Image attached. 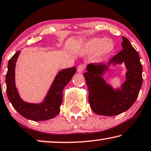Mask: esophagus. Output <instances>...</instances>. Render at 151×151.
<instances>
[{"label":"esophagus","instance_id":"1","mask_svg":"<svg viewBox=\"0 0 151 151\" xmlns=\"http://www.w3.org/2000/svg\"><path fill=\"white\" fill-rule=\"evenodd\" d=\"M85 64H80V65H78L77 66V68H76V70H77L78 73H82V72L83 71V70H84V69H85Z\"/></svg>","mask_w":151,"mask_h":151}]
</instances>
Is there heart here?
I'll return each instance as SVG.
<instances>
[{"instance_id":"heart-1","label":"heart","mask_w":151,"mask_h":151,"mask_svg":"<svg viewBox=\"0 0 151 151\" xmlns=\"http://www.w3.org/2000/svg\"><path fill=\"white\" fill-rule=\"evenodd\" d=\"M83 48L87 53L95 52L93 60L101 62L111 54L115 48L114 42L110 40L94 37L88 40L83 44Z\"/></svg>"}]
</instances>
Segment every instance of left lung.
<instances>
[{"label": "left lung", "mask_w": 151, "mask_h": 151, "mask_svg": "<svg viewBox=\"0 0 151 151\" xmlns=\"http://www.w3.org/2000/svg\"><path fill=\"white\" fill-rule=\"evenodd\" d=\"M122 50L107 64H89L84 76L88 90V102L95 114L113 116L127 111L137 99L142 84V66L139 54L127 38L122 36ZM124 63L127 69L126 81L120 88L115 90L102 76L111 65Z\"/></svg>", "instance_id": "left-lung-1"}]
</instances>
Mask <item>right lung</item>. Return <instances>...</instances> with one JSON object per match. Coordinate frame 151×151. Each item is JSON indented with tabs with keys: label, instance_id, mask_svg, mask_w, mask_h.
Listing matches in <instances>:
<instances>
[{
	"label": "right lung",
	"instance_id": "obj_1",
	"mask_svg": "<svg viewBox=\"0 0 151 151\" xmlns=\"http://www.w3.org/2000/svg\"><path fill=\"white\" fill-rule=\"evenodd\" d=\"M20 51L17 52L9 60L6 75V94L12 106L24 118L33 121H44L54 118L60 111L63 91L65 86L76 73L75 67L61 70L57 74L44 101L31 104L24 101L15 86V69Z\"/></svg>",
	"mask_w": 151,
	"mask_h": 151
}]
</instances>
